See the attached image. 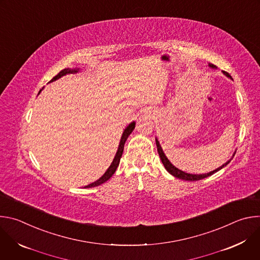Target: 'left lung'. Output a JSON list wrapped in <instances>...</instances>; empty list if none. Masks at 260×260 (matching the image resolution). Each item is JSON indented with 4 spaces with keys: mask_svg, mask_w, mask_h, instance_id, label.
<instances>
[{
    "mask_svg": "<svg viewBox=\"0 0 260 260\" xmlns=\"http://www.w3.org/2000/svg\"><path fill=\"white\" fill-rule=\"evenodd\" d=\"M209 66H210L211 68H213V69L216 68V66H214V64H209ZM223 74H224V75H226L228 77H230L231 79H233L232 76L230 75V74H229L228 72H224V71H223ZM155 141H156V146H157V151H158L159 157H160L161 162H162V165L165 166L166 170H167L171 175H173L174 177L179 178V179H182V180H186V181H198V180H202V179L207 178V177H209V176L215 174L216 172L220 171L222 168H224L225 166H228V165L231 162V160H232V159H230V160L226 161L224 165H222V166L219 167L218 169H216V170H214V171H212V172H210V173H208V174H201V175L188 174V173H185V172H183V171L177 169L176 167H174V166L170 162V160L168 159V157L165 155V153H164V151H162V149H161V146H160L158 140L155 139ZM234 156H235V155H234Z\"/></svg>",
    "mask_w": 260,
    "mask_h": 260,
    "instance_id": "8db88e82",
    "label": "left lung"
}]
</instances>
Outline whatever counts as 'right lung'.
<instances>
[{
	"mask_svg": "<svg viewBox=\"0 0 260 260\" xmlns=\"http://www.w3.org/2000/svg\"><path fill=\"white\" fill-rule=\"evenodd\" d=\"M78 71H79V69H70V68L63 69V70H61V71L57 74L56 76H54V77L50 80V82L55 81L56 79H58V78L62 77L63 75H67V74L77 73ZM40 92H41V90L39 91V93H40ZM135 125H136V122H132V123H131V124H128V126L124 129V132H123V134H122V136H121V139H120V143H119V146H118V150H117V152H116V155H115V157H114V159H113L112 164H111V166L109 167V169L106 171V173H105V174H104V175H103L99 180H96L95 182H93V183H91V184L87 185V186H85L84 188H90V187L99 186V185H101V184L105 183L106 181H108L111 177H112V175L115 173V171H116V169H117V167H118V165H119V161H120L121 155H122V153H123L124 143H125L126 139L128 138V136L132 134V132L134 131Z\"/></svg>",
	"mask_w": 260,
	"mask_h": 260,
	"instance_id": "right-lung-1",
	"label": "right lung"
}]
</instances>
